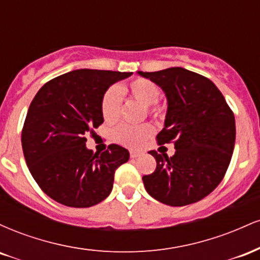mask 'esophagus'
I'll use <instances>...</instances> for the list:
<instances>
[{"mask_svg":"<svg viewBox=\"0 0 260 260\" xmlns=\"http://www.w3.org/2000/svg\"><path fill=\"white\" fill-rule=\"evenodd\" d=\"M131 157H132V159H136V157H138V156H140V154L142 153H139V151H136V150H131Z\"/></svg>","mask_w":260,"mask_h":260,"instance_id":"1","label":"esophagus"}]
</instances>
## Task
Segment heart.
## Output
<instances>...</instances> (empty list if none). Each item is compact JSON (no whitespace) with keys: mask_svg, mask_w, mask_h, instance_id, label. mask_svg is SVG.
I'll use <instances>...</instances> for the list:
<instances>
[{"mask_svg":"<svg viewBox=\"0 0 260 260\" xmlns=\"http://www.w3.org/2000/svg\"><path fill=\"white\" fill-rule=\"evenodd\" d=\"M121 94H129L134 100L142 105L147 106V111L150 115L159 117L164 115V107L157 104L159 99V88L151 80L145 78L133 79L129 84L122 85L120 88H109L101 100V113L106 122H115L120 116ZM154 132L150 124L142 126H128L122 124L115 129V139L126 147L137 148L142 145Z\"/></svg>","mask_w":260,"mask_h":260,"instance_id":"obj_1","label":"heart"}]
</instances>
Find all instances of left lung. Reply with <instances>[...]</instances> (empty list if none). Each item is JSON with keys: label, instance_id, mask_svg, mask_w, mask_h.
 I'll return each instance as SVG.
<instances>
[{"label": "left lung", "instance_id": "8db88e82", "mask_svg": "<svg viewBox=\"0 0 260 260\" xmlns=\"http://www.w3.org/2000/svg\"><path fill=\"white\" fill-rule=\"evenodd\" d=\"M159 85L168 112L159 145L174 142L175 154L149 151L156 160L143 176L147 192L171 207L192 204L210 194L222 181L235 148L236 124L221 91L210 79L182 67L138 72Z\"/></svg>", "mask_w": 260, "mask_h": 260}]
</instances>
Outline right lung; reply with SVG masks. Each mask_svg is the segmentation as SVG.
Listing matches in <instances>:
<instances>
[{
    "mask_svg": "<svg viewBox=\"0 0 260 260\" xmlns=\"http://www.w3.org/2000/svg\"><path fill=\"white\" fill-rule=\"evenodd\" d=\"M132 72L77 70L47 82L32 99L22 132L29 171L53 201L89 208L109 197L118 166L129 153L117 144L104 153L86 148V133L104 122L101 100Z\"/></svg>",
    "mask_w": 260,
    "mask_h": 260,
    "instance_id": "1",
    "label": "right lung"
}]
</instances>
